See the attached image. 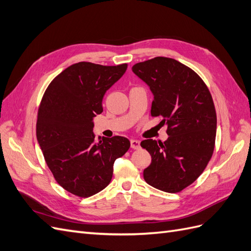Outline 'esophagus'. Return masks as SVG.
<instances>
[{
    "instance_id": "esophagus-1",
    "label": "esophagus",
    "mask_w": 251,
    "mask_h": 251,
    "mask_svg": "<svg viewBox=\"0 0 251 251\" xmlns=\"http://www.w3.org/2000/svg\"><path fill=\"white\" fill-rule=\"evenodd\" d=\"M131 148L134 150H138L140 148V141L136 140V139H132L131 140Z\"/></svg>"
}]
</instances>
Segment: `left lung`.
<instances>
[{
	"label": "left lung",
	"instance_id": "1",
	"mask_svg": "<svg viewBox=\"0 0 251 251\" xmlns=\"http://www.w3.org/2000/svg\"><path fill=\"white\" fill-rule=\"evenodd\" d=\"M133 72L154 95L151 115L161 116L168 140H143L151 162L143 171L148 184L179 193L199 178L214 153L217 114L203 79L178 60L157 56L135 64Z\"/></svg>",
	"mask_w": 251,
	"mask_h": 251
}]
</instances>
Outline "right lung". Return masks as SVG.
Segmentation results:
<instances>
[{"label":"right lung","mask_w":251,"mask_h":251,"mask_svg":"<svg viewBox=\"0 0 251 251\" xmlns=\"http://www.w3.org/2000/svg\"><path fill=\"white\" fill-rule=\"evenodd\" d=\"M127 64L71 65L45 91L37 112L36 138L49 170L67 192L88 198L107 187L113 164L131 143L114 136L100 141L93 117L102 112V98L125 74Z\"/></svg>","instance_id":"add662e5"}]
</instances>
